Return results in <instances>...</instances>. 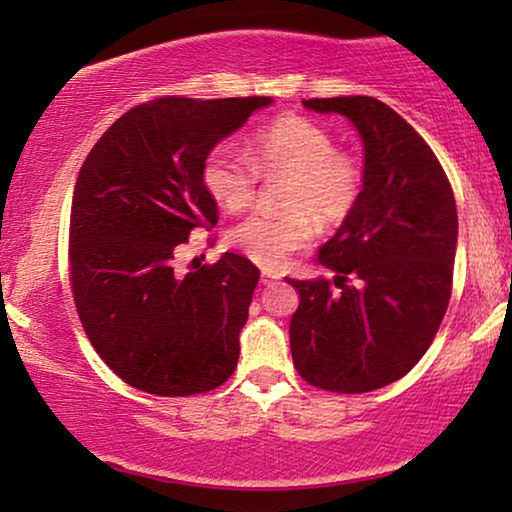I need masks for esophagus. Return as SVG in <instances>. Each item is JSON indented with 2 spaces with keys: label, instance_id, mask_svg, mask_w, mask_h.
Listing matches in <instances>:
<instances>
[{
  "label": "esophagus",
  "instance_id": "34e87169",
  "mask_svg": "<svg viewBox=\"0 0 512 512\" xmlns=\"http://www.w3.org/2000/svg\"><path fill=\"white\" fill-rule=\"evenodd\" d=\"M277 279H279V275H275L272 270H261V282L263 284H272V282H277Z\"/></svg>",
  "mask_w": 512,
  "mask_h": 512
}]
</instances>
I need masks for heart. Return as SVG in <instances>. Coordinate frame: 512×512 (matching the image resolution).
Here are the masks:
<instances>
[{
  "mask_svg": "<svg viewBox=\"0 0 512 512\" xmlns=\"http://www.w3.org/2000/svg\"><path fill=\"white\" fill-rule=\"evenodd\" d=\"M251 158L233 144H219L202 167L212 200L226 212H242L256 198L258 179L289 177L282 205L289 212H254L237 223L228 240L265 270L286 263L312 237V221L338 226L361 198L363 174L354 158L338 153V142L321 125L289 116L258 132ZM255 163L251 164L250 160Z\"/></svg>",
  "mask_w": 512,
  "mask_h": 512,
  "instance_id": "b5f03b06",
  "label": "heart"
}]
</instances>
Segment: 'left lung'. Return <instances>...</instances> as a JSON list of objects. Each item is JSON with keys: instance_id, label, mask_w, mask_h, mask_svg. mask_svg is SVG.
I'll return each instance as SVG.
<instances>
[{"instance_id": "obj_1", "label": "left lung", "mask_w": 512, "mask_h": 512, "mask_svg": "<svg viewBox=\"0 0 512 512\" xmlns=\"http://www.w3.org/2000/svg\"><path fill=\"white\" fill-rule=\"evenodd\" d=\"M340 114L363 142V188L354 212L317 261L326 279H286L293 366L314 387L363 394L410 373L436 338L452 291L457 205L438 158L415 128L366 95L303 100Z\"/></svg>"}]
</instances>
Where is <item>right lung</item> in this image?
Here are the masks:
<instances>
[{
	"instance_id": "1",
	"label": "right lung",
	"mask_w": 512,
	"mask_h": 512,
	"mask_svg": "<svg viewBox=\"0 0 512 512\" xmlns=\"http://www.w3.org/2000/svg\"><path fill=\"white\" fill-rule=\"evenodd\" d=\"M272 97H160L104 132L74 186L69 279L83 331L102 361L156 396L216 389L240 359L258 284L249 258L226 251L179 275L174 251L219 221L205 160Z\"/></svg>"
}]
</instances>
